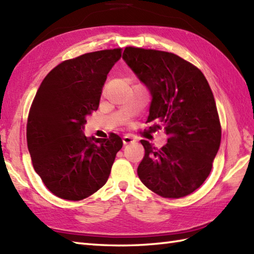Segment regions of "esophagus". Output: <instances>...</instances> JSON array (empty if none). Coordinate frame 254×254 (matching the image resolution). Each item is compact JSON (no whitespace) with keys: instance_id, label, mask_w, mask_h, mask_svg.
Segmentation results:
<instances>
[{"instance_id":"obj_1","label":"esophagus","mask_w":254,"mask_h":254,"mask_svg":"<svg viewBox=\"0 0 254 254\" xmlns=\"http://www.w3.org/2000/svg\"><path fill=\"white\" fill-rule=\"evenodd\" d=\"M136 141V138L130 135V134H127V135L123 136V144L127 145V144H131V143H134Z\"/></svg>"}]
</instances>
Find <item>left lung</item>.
I'll list each match as a JSON object with an SVG mask.
<instances>
[{"mask_svg": "<svg viewBox=\"0 0 254 254\" xmlns=\"http://www.w3.org/2000/svg\"><path fill=\"white\" fill-rule=\"evenodd\" d=\"M122 59L149 90L147 122L163 128L161 148L142 139L141 181L158 195L178 198L203 185L222 137L216 104L203 73L174 53L127 47Z\"/></svg>", "mask_w": 254, "mask_h": 254, "instance_id": "obj_1", "label": "left lung"}]
</instances>
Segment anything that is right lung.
<instances>
[{
	"mask_svg": "<svg viewBox=\"0 0 254 254\" xmlns=\"http://www.w3.org/2000/svg\"><path fill=\"white\" fill-rule=\"evenodd\" d=\"M121 49L86 53L59 64L42 80L29 111L27 144L32 166L55 195L79 201L109 178L122 139L87 138L86 118L99 107L102 87Z\"/></svg>",
	"mask_w": 254,
	"mask_h": 254,
	"instance_id": "add662e5",
	"label": "right lung"
}]
</instances>
